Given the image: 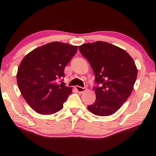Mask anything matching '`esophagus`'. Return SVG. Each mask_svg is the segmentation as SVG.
<instances>
[{
    "label": "esophagus",
    "instance_id": "34e87169",
    "mask_svg": "<svg viewBox=\"0 0 156 156\" xmlns=\"http://www.w3.org/2000/svg\"><path fill=\"white\" fill-rule=\"evenodd\" d=\"M76 89L79 93H82L87 90V88L86 87H81L77 86V87H76Z\"/></svg>",
    "mask_w": 156,
    "mask_h": 156
}]
</instances>
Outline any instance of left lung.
<instances>
[{
  "label": "left lung",
  "instance_id": "1",
  "mask_svg": "<svg viewBox=\"0 0 156 156\" xmlns=\"http://www.w3.org/2000/svg\"><path fill=\"white\" fill-rule=\"evenodd\" d=\"M79 50L95 74L96 101L88 106L92 114L110 116L125 103L133 91L138 69L124 50L106 42L83 44Z\"/></svg>",
  "mask_w": 156,
  "mask_h": 156
}]
</instances>
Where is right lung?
<instances>
[{
  "mask_svg": "<svg viewBox=\"0 0 156 156\" xmlns=\"http://www.w3.org/2000/svg\"><path fill=\"white\" fill-rule=\"evenodd\" d=\"M77 46L52 42L37 48L23 59L17 72L21 94L38 114H53L63 108L72 92L59 79L77 51Z\"/></svg>",
  "mask_w": 156,
  "mask_h": 156,
  "instance_id": "right-lung-1",
  "label": "right lung"
}]
</instances>
